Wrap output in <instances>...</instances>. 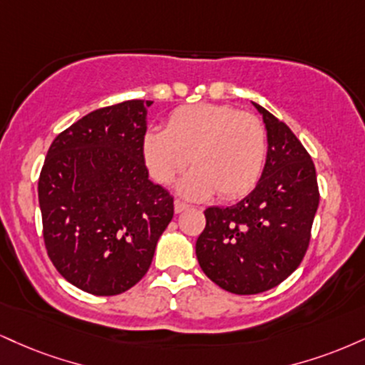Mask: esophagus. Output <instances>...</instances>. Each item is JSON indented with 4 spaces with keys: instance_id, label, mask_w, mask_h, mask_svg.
<instances>
[{
    "instance_id": "1",
    "label": "esophagus",
    "mask_w": 365,
    "mask_h": 365,
    "mask_svg": "<svg viewBox=\"0 0 365 365\" xmlns=\"http://www.w3.org/2000/svg\"><path fill=\"white\" fill-rule=\"evenodd\" d=\"M188 207H190V205L188 204H185V202H182V200H175V212H183V210H187Z\"/></svg>"
}]
</instances>
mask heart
I'll list each match as a JSON object with an SVG mask.
<instances>
[{
	"label": "heart",
	"instance_id": "b5f03b06",
	"mask_svg": "<svg viewBox=\"0 0 365 365\" xmlns=\"http://www.w3.org/2000/svg\"><path fill=\"white\" fill-rule=\"evenodd\" d=\"M267 156L262 120L231 105L197 103L170 113L166 129L144 134L143 158L149 175L168 185L190 163L195 166L180 183L187 197L236 199L253 188Z\"/></svg>",
	"mask_w": 365,
	"mask_h": 365
}]
</instances>
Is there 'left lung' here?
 <instances>
[{
	"label": "left lung",
	"instance_id": "obj_1",
	"mask_svg": "<svg viewBox=\"0 0 365 365\" xmlns=\"http://www.w3.org/2000/svg\"><path fill=\"white\" fill-rule=\"evenodd\" d=\"M269 151L257 187L230 207H207L195 243L204 274L227 292H265L299 267L319 204L314 163L296 134L253 103Z\"/></svg>",
	"mask_w": 365,
	"mask_h": 365
}]
</instances>
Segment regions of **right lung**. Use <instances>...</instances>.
<instances>
[{"label":"right lung","instance_id":"add662e5","mask_svg":"<svg viewBox=\"0 0 365 365\" xmlns=\"http://www.w3.org/2000/svg\"><path fill=\"white\" fill-rule=\"evenodd\" d=\"M149 100L98 108L52 140L38 177L47 255L63 277L115 296L146 275L173 197L143 158Z\"/></svg>","mask_w":365,"mask_h":365}]
</instances>
